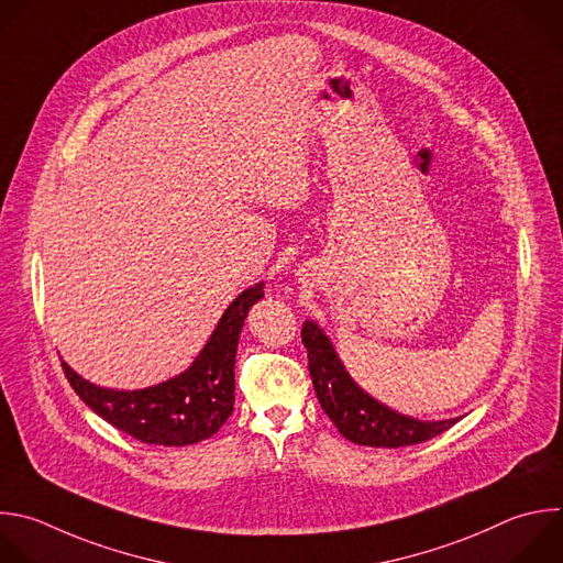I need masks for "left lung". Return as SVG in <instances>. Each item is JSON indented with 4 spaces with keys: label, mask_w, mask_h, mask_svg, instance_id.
<instances>
[{
    "label": "left lung",
    "mask_w": 563,
    "mask_h": 563,
    "mask_svg": "<svg viewBox=\"0 0 563 563\" xmlns=\"http://www.w3.org/2000/svg\"><path fill=\"white\" fill-rule=\"evenodd\" d=\"M300 335L307 346L309 373L318 402L346 440L376 449H400L427 442L462 420L427 422L389 409L353 383L318 322L305 320Z\"/></svg>",
    "instance_id": "8db88e82"
}]
</instances>
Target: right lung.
<instances>
[{
  "mask_svg": "<svg viewBox=\"0 0 563 563\" xmlns=\"http://www.w3.org/2000/svg\"><path fill=\"white\" fill-rule=\"evenodd\" d=\"M263 283L241 291L225 309L197 360L178 376L145 389L117 391L84 380L62 360L75 394L106 422L145 444L185 446L212 438L234 411V362L247 311Z\"/></svg>",
  "mask_w": 563,
  "mask_h": 563,
  "instance_id": "right-lung-1",
  "label": "right lung"
}]
</instances>
